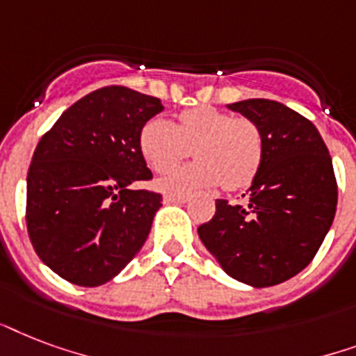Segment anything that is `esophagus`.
I'll return each instance as SVG.
<instances>
[{"label":"esophagus","mask_w":356,"mask_h":356,"mask_svg":"<svg viewBox=\"0 0 356 356\" xmlns=\"http://www.w3.org/2000/svg\"><path fill=\"white\" fill-rule=\"evenodd\" d=\"M165 204H184L187 202L186 195H165L163 197Z\"/></svg>","instance_id":"34e87169"}]
</instances>
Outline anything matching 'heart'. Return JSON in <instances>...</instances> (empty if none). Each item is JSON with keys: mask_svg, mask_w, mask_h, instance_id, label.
Here are the masks:
<instances>
[{"mask_svg": "<svg viewBox=\"0 0 356 356\" xmlns=\"http://www.w3.org/2000/svg\"><path fill=\"white\" fill-rule=\"evenodd\" d=\"M139 147L148 167L158 175L175 169L195 148L197 161L159 181V187L170 193L217 184L238 191L252 184L264 161L258 124L209 106L181 111L178 126L167 118H150L140 129Z\"/></svg>", "mask_w": 356, "mask_h": 356, "instance_id": "b5f03b06", "label": "heart"}]
</instances>
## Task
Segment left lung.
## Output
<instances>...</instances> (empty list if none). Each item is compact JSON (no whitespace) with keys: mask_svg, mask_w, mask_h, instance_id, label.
I'll use <instances>...</instances> for the list:
<instances>
[{"mask_svg":"<svg viewBox=\"0 0 356 356\" xmlns=\"http://www.w3.org/2000/svg\"><path fill=\"white\" fill-rule=\"evenodd\" d=\"M228 107L258 124L264 161L247 204L217 198L216 216L198 236L227 275L254 288L275 286L301 273L329 232L338 202L332 159L318 128L280 102Z\"/></svg>","mask_w":356,"mask_h":356,"instance_id":"1","label":"left lung"}]
</instances>
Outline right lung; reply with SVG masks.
Returning <instances> with one entry per match:
<instances>
[{
  "instance_id": "right-lung-1",
  "label": "right lung",
  "mask_w": 356,
  "mask_h": 356,
  "mask_svg": "<svg viewBox=\"0 0 356 356\" xmlns=\"http://www.w3.org/2000/svg\"><path fill=\"white\" fill-rule=\"evenodd\" d=\"M163 106L122 85L83 96L38 140L27 170V234L38 258L78 286H100L140 250L163 197L139 147Z\"/></svg>"
}]
</instances>
